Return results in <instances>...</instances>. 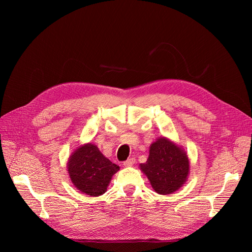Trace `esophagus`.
Listing matches in <instances>:
<instances>
[{
    "label": "esophagus",
    "mask_w": 252,
    "mask_h": 252,
    "mask_svg": "<svg viewBox=\"0 0 252 252\" xmlns=\"http://www.w3.org/2000/svg\"><path fill=\"white\" fill-rule=\"evenodd\" d=\"M134 163H135V158H130L126 159V161L123 163V165L125 167H129V166H132Z\"/></svg>",
    "instance_id": "esophagus-1"
}]
</instances>
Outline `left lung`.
Returning a JSON list of instances; mask_svg holds the SVG:
<instances>
[{
	"mask_svg": "<svg viewBox=\"0 0 252 252\" xmlns=\"http://www.w3.org/2000/svg\"><path fill=\"white\" fill-rule=\"evenodd\" d=\"M140 167L156 192L169 194L186 182L189 159L184 150L169 140L161 138L151 144L147 162Z\"/></svg>",
	"mask_w": 252,
	"mask_h": 252,
	"instance_id": "obj_1",
	"label": "left lung"
}]
</instances>
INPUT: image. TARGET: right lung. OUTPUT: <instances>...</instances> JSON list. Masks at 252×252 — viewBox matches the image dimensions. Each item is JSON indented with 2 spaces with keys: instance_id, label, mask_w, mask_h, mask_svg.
Instances as JSON below:
<instances>
[{
  "instance_id": "obj_1",
  "label": "right lung",
  "mask_w": 252,
  "mask_h": 252,
  "mask_svg": "<svg viewBox=\"0 0 252 252\" xmlns=\"http://www.w3.org/2000/svg\"><path fill=\"white\" fill-rule=\"evenodd\" d=\"M119 169L94 144L78 148L68 162V173L74 186L91 196L105 193L112 175Z\"/></svg>"
}]
</instances>
